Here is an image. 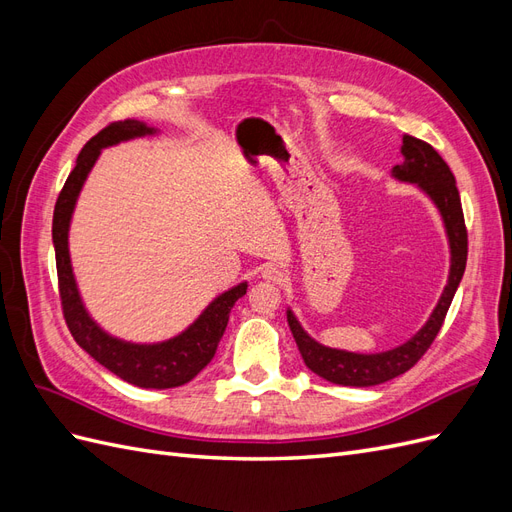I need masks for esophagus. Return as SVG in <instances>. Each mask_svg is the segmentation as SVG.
Instances as JSON below:
<instances>
[{"label":"esophagus","instance_id":"esophagus-1","mask_svg":"<svg viewBox=\"0 0 512 512\" xmlns=\"http://www.w3.org/2000/svg\"><path fill=\"white\" fill-rule=\"evenodd\" d=\"M260 277H262V280H267V282H273V284H282L286 275H284V271L280 267L265 265V267H262V271H260Z\"/></svg>","mask_w":512,"mask_h":512}]
</instances>
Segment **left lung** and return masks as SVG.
<instances>
[{"label": "left lung", "mask_w": 512, "mask_h": 512, "mask_svg": "<svg viewBox=\"0 0 512 512\" xmlns=\"http://www.w3.org/2000/svg\"><path fill=\"white\" fill-rule=\"evenodd\" d=\"M404 145H401V156L404 162L393 166L391 175L397 181L414 183L418 190L427 194L436 209L442 215L448 250H451V267H448V280L440 294V299L433 307L427 322L418 329L408 342L395 346L384 352L363 354V352H348L339 348H329L309 335L301 322L294 316L292 309H286L288 324L294 342L299 346L305 365L314 371L316 376L342 386H376L386 380H393L416 365V361L427 352L433 339H436L444 316L451 307V301L457 292V286L466 271L468 260V230L463 222L461 198L455 185V177L451 168L440 158V153L418 141L414 136L404 134Z\"/></svg>", "instance_id": "left-lung-1"}]
</instances>
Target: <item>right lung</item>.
Instances as JSON below:
<instances>
[{"mask_svg": "<svg viewBox=\"0 0 512 512\" xmlns=\"http://www.w3.org/2000/svg\"><path fill=\"white\" fill-rule=\"evenodd\" d=\"M156 134H160V130L147 126L145 121L126 119L111 123L91 141H87L79 158H76L74 170L64 183V190L57 198L53 213V245L61 305H64V316L76 344L89 356H94L102 367L134 386H141V389H175V386L196 378L211 363L226 331L230 309L247 292V282L218 294L190 327L175 337L153 344L126 342V339H119L104 331L87 312L74 277L68 245L76 200H79L83 185L91 168L96 166L102 149Z\"/></svg>", "mask_w": 512, "mask_h": 512, "instance_id": "obj_1", "label": "right lung"}]
</instances>
